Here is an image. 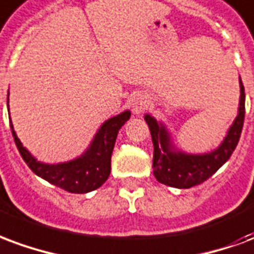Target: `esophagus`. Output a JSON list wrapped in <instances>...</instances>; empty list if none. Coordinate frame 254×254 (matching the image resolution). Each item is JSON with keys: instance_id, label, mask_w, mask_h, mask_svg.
<instances>
[{"instance_id": "obj_1", "label": "esophagus", "mask_w": 254, "mask_h": 254, "mask_svg": "<svg viewBox=\"0 0 254 254\" xmlns=\"http://www.w3.org/2000/svg\"><path fill=\"white\" fill-rule=\"evenodd\" d=\"M130 106H132V112L134 114H140V113L144 112V109L146 108V101L142 95H137V97H133L132 102H130Z\"/></svg>"}]
</instances>
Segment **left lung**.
Listing matches in <instances>:
<instances>
[{
  "mask_svg": "<svg viewBox=\"0 0 254 254\" xmlns=\"http://www.w3.org/2000/svg\"><path fill=\"white\" fill-rule=\"evenodd\" d=\"M240 91L237 117L229 127L221 145L208 153L195 155L176 149L164 124L156 121L151 114H145L144 118L153 142V175L157 182L175 189H190L203 183L230 159L241 137L245 118V91L241 78Z\"/></svg>",
  "mask_w": 254,
  "mask_h": 254,
  "instance_id": "left-lung-1",
  "label": "left lung"
}]
</instances>
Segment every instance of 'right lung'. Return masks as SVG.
<instances>
[{
  "label": "right lung",
  "instance_id": "obj_1",
  "mask_svg": "<svg viewBox=\"0 0 254 254\" xmlns=\"http://www.w3.org/2000/svg\"><path fill=\"white\" fill-rule=\"evenodd\" d=\"M7 102H9V94H7ZM129 118H130L129 110L120 113L116 117L109 118L108 121H105L101 125L84 153L74 160L59 163V164H46L37 161L18 140L13 129L12 121H10V129L20 155L37 176L68 192L86 194L101 187L108 180L112 168L110 161H112L113 148L116 144L118 130Z\"/></svg>",
  "mask_w": 254,
  "mask_h": 254
}]
</instances>
